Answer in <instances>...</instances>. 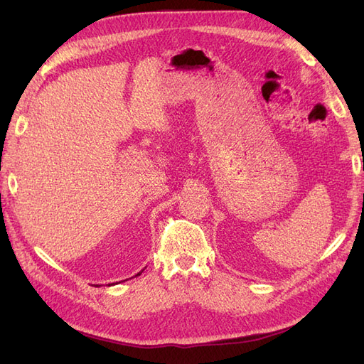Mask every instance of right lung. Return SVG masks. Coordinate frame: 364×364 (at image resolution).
I'll list each match as a JSON object with an SVG mask.
<instances>
[{
  "instance_id": "obj_1",
  "label": "right lung",
  "mask_w": 364,
  "mask_h": 364,
  "mask_svg": "<svg viewBox=\"0 0 364 364\" xmlns=\"http://www.w3.org/2000/svg\"><path fill=\"white\" fill-rule=\"evenodd\" d=\"M141 273H142V270H141V272H139V273H138V274H141ZM138 274H136V277H138ZM109 285H112V284H109Z\"/></svg>"
}]
</instances>
